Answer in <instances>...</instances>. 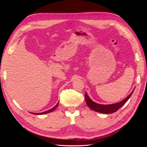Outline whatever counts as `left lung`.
<instances>
[{"label": "left lung", "mask_w": 147, "mask_h": 147, "mask_svg": "<svg viewBox=\"0 0 147 147\" xmlns=\"http://www.w3.org/2000/svg\"><path fill=\"white\" fill-rule=\"evenodd\" d=\"M134 90H133V91L131 93V94L123 100L119 102L117 104H110V105H102V104L96 103V102H93L92 100H91V99L88 97L86 93H85L84 96H85V101L86 102V104L91 109L97 112L109 114V113H112L117 112L118 109L121 108V107L128 100V99L130 98V97L131 96L133 92H134Z\"/></svg>", "instance_id": "left-lung-1"}]
</instances>
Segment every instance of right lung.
<instances>
[{
    "mask_svg": "<svg viewBox=\"0 0 147 147\" xmlns=\"http://www.w3.org/2000/svg\"><path fill=\"white\" fill-rule=\"evenodd\" d=\"M58 104H59V102L58 103H57L54 107H53V109H50V110H47V111H46V112H42V113H34V114H39V115H42V114H46V113H50V112H53V110H55V109H56V108L57 107V105H58Z\"/></svg>",
    "mask_w": 147,
    "mask_h": 147,
    "instance_id": "add662e5",
    "label": "right lung"
}]
</instances>
